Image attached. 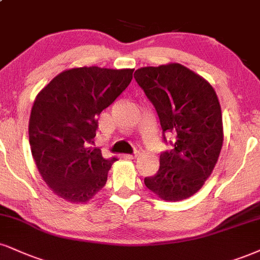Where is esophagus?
Segmentation results:
<instances>
[{
    "label": "esophagus",
    "instance_id": "34e87169",
    "mask_svg": "<svg viewBox=\"0 0 260 260\" xmlns=\"http://www.w3.org/2000/svg\"><path fill=\"white\" fill-rule=\"evenodd\" d=\"M139 155H140V152L139 151H136V152H134V154H126V155H123V157L124 158H128V160H133V158L138 157Z\"/></svg>",
    "mask_w": 260,
    "mask_h": 260
}]
</instances>
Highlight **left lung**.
I'll use <instances>...</instances> for the list:
<instances>
[{
    "instance_id": "obj_1",
    "label": "left lung",
    "mask_w": 260,
    "mask_h": 260,
    "mask_svg": "<svg viewBox=\"0 0 260 260\" xmlns=\"http://www.w3.org/2000/svg\"><path fill=\"white\" fill-rule=\"evenodd\" d=\"M134 79L157 112L165 133L176 134L173 149L162 152L160 168L144 179L165 201L185 200L211 176L223 146V118L208 81L178 64L140 68Z\"/></svg>"
}]
</instances>
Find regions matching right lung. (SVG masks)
Wrapping results in <instances>:
<instances>
[{"instance_id":"right-lung-1","label":"right lung","mask_w":260,"mask_h":260,"mask_svg":"<svg viewBox=\"0 0 260 260\" xmlns=\"http://www.w3.org/2000/svg\"><path fill=\"white\" fill-rule=\"evenodd\" d=\"M133 69L82 67L64 70L37 94L31 109L29 142L47 185L71 203L88 202L108 180L116 157L89 146L100 112L133 79Z\"/></svg>"}]
</instances>
